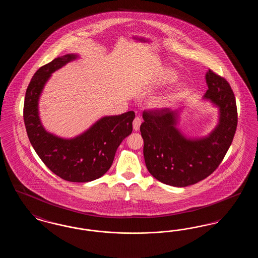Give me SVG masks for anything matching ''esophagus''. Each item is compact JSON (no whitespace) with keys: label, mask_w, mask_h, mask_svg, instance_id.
<instances>
[{"label":"esophagus","mask_w":258,"mask_h":258,"mask_svg":"<svg viewBox=\"0 0 258 258\" xmlns=\"http://www.w3.org/2000/svg\"><path fill=\"white\" fill-rule=\"evenodd\" d=\"M140 124H141V119L139 117H136L134 122H133V126H134V131L137 132L139 131V127H140Z\"/></svg>","instance_id":"esophagus-1"}]
</instances>
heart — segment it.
<instances>
[{
	"mask_svg": "<svg viewBox=\"0 0 258 258\" xmlns=\"http://www.w3.org/2000/svg\"><path fill=\"white\" fill-rule=\"evenodd\" d=\"M178 79V74H176L171 69H163L158 76L156 77V84L158 85H166L175 82ZM184 92V87L182 85L176 87L171 92L166 94L165 96H162L160 98H157L153 106L156 109H164L173 105L179 98L182 97Z\"/></svg>",
	"mask_w": 258,
	"mask_h": 258,
	"instance_id": "1",
	"label": "heart"
}]
</instances>
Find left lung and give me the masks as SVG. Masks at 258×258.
I'll return each instance as SVG.
<instances>
[{"mask_svg":"<svg viewBox=\"0 0 258 258\" xmlns=\"http://www.w3.org/2000/svg\"><path fill=\"white\" fill-rule=\"evenodd\" d=\"M208 90L203 96L218 108L214 130L202 137H188L179 128L181 109L144 112L140 132L144 140L148 171L161 183L187 186L207 178L217 169L230 147L237 127V107L228 82L209 70Z\"/></svg>","mask_w":258,"mask_h":258,"instance_id":"8db88e82","label":"left lung"}]
</instances>
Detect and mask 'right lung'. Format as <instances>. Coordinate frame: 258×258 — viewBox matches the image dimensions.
Segmentation results:
<instances>
[{"mask_svg": "<svg viewBox=\"0 0 258 258\" xmlns=\"http://www.w3.org/2000/svg\"><path fill=\"white\" fill-rule=\"evenodd\" d=\"M79 58V54L74 53L63 55L34 74L26 91L24 122L32 146L51 171L69 182L87 183L109 170L117 149L133 132L135 114L128 111L104 116L73 138H62L47 132L38 110L43 89L53 73Z\"/></svg>", "mask_w": 258, "mask_h": 258, "instance_id": "add662e5", "label": "right lung"}]
</instances>
